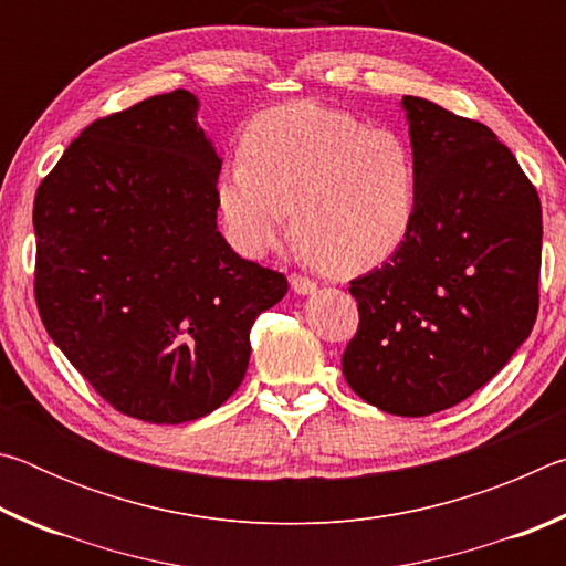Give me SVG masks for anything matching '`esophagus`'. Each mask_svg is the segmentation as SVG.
Returning <instances> with one entry per match:
<instances>
[{
	"instance_id": "esophagus-1",
	"label": "esophagus",
	"mask_w": 566,
	"mask_h": 566,
	"mask_svg": "<svg viewBox=\"0 0 566 566\" xmlns=\"http://www.w3.org/2000/svg\"><path fill=\"white\" fill-rule=\"evenodd\" d=\"M290 286L294 290V294H302V296L317 292V284H314L312 280H306V276H302V274H292Z\"/></svg>"
}]
</instances>
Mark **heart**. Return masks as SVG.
Instances as JSON below:
<instances>
[{
    "mask_svg": "<svg viewBox=\"0 0 566 566\" xmlns=\"http://www.w3.org/2000/svg\"><path fill=\"white\" fill-rule=\"evenodd\" d=\"M224 234L237 252L262 256L294 229L314 264L361 274L395 256L415 227L419 171L409 142L314 102L252 119L242 159L214 185Z\"/></svg>",
    "mask_w": 566,
    "mask_h": 566,
    "instance_id": "heart-1",
    "label": "heart"
}]
</instances>
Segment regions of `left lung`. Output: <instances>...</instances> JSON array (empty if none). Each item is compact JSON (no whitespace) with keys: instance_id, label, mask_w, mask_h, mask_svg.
Returning <instances> with one entry per match:
<instances>
[{"instance_id":"8db88e82","label":"left lung","mask_w":566,"mask_h":566,"mask_svg":"<svg viewBox=\"0 0 566 566\" xmlns=\"http://www.w3.org/2000/svg\"><path fill=\"white\" fill-rule=\"evenodd\" d=\"M401 109L419 171L415 227L349 284L359 329L342 371L381 411L427 417L474 395L530 337L542 205L490 127L421 97Z\"/></svg>"}]
</instances>
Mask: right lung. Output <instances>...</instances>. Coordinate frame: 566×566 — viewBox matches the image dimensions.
<instances>
[{
  "label": "right lung",
  "mask_w": 566,
  "mask_h": 566,
  "mask_svg": "<svg viewBox=\"0 0 566 566\" xmlns=\"http://www.w3.org/2000/svg\"><path fill=\"white\" fill-rule=\"evenodd\" d=\"M187 90L92 122L34 199L36 310L64 357L122 415L181 424L242 385L249 329L284 274L217 229L222 169Z\"/></svg>",
  "instance_id": "add662e5"
}]
</instances>
